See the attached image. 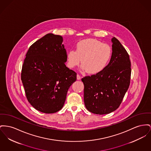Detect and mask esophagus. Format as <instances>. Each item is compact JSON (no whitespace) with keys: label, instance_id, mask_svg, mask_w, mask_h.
Listing matches in <instances>:
<instances>
[{"label":"esophagus","instance_id":"34e87169","mask_svg":"<svg viewBox=\"0 0 151 151\" xmlns=\"http://www.w3.org/2000/svg\"><path fill=\"white\" fill-rule=\"evenodd\" d=\"M77 79L78 80H80L81 79V77H80V75H77Z\"/></svg>","mask_w":151,"mask_h":151}]
</instances>
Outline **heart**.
Here are the masks:
<instances>
[{"instance_id": "b5f03b06", "label": "heart", "mask_w": 151, "mask_h": 151, "mask_svg": "<svg viewBox=\"0 0 151 151\" xmlns=\"http://www.w3.org/2000/svg\"><path fill=\"white\" fill-rule=\"evenodd\" d=\"M112 55V47L95 39H86L79 42L76 51L70 50L67 55L69 67L77 66L81 59V68L90 74H95L106 67Z\"/></svg>"}]
</instances>
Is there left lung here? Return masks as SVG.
I'll return each mask as SVG.
<instances>
[{
  "mask_svg": "<svg viewBox=\"0 0 151 151\" xmlns=\"http://www.w3.org/2000/svg\"><path fill=\"white\" fill-rule=\"evenodd\" d=\"M112 55L109 63L101 71L86 76L84 83V101L89 112L105 115L120 106L129 88L131 74L129 55L115 37L111 39Z\"/></svg>",
  "mask_w": 151,
  "mask_h": 151,
  "instance_id": "left-lung-1",
  "label": "left lung"
}]
</instances>
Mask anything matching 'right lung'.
<instances>
[{
  "label": "right lung",
  "instance_id": "right-lung-1",
  "mask_svg": "<svg viewBox=\"0 0 151 151\" xmlns=\"http://www.w3.org/2000/svg\"><path fill=\"white\" fill-rule=\"evenodd\" d=\"M62 36L48 34L32 45L22 67L21 79L27 100L36 110L53 114L60 110L76 73L66 67Z\"/></svg>",
  "mask_w": 151,
  "mask_h": 151
}]
</instances>
